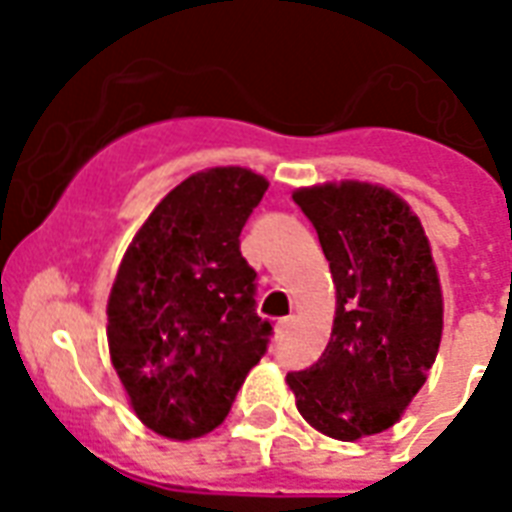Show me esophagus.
<instances>
[{
  "label": "esophagus",
  "mask_w": 512,
  "mask_h": 512,
  "mask_svg": "<svg viewBox=\"0 0 512 512\" xmlns=\"http://www.w3.org/2000/svg\"><path fill=\"white\" fill-rule=\"evenodd\" d=\"M292 324H295V319H292V316H289V319L276 321V335H284V332H289V329H292Z\"/></svg>",
  "instance_id": "obj_1"
}]
</instances>
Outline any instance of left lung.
<instances>
[{"label": "left lung", "mask_w": 512, "mask_h": 512, "mask_svg": "<svg viewBox=\"0 0 512 512\" xmlns=\"http://www.w3.org/2000/svg\"><path fill=\"white\" fill-rule=\"evenodd\" d=\"M292 199L316 225L337 303L321 358L287 385L311 428L358 441L404 417L438 356L444 295L433 249L412 207L380 183L327 180Z\"/></svg>", "instance_id": "obj_1"}]
</instances>
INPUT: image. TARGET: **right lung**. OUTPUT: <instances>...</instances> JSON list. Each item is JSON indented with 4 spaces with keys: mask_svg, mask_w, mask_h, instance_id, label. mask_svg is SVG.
I'll return each mask as SVG.
<instances>
[{
    "mask_svg": "<svg viewBox=\"0 0 512 512\" xmlns=\"http://www.w3.org/2000/svg\"><path fill=\"white\" fill-rule=\"evenodd\" d=\"M268 191L247 167H209L143 220L108 295V353L132 412L170 441L207 436L260 361L271 324L255 313L241 228Z\"/></svg>",
    "mask_w": 512,
    "mask_h": 512,
    "instance_id": "right-lung-1",
    "label": "right lung"
}]
</instances>
